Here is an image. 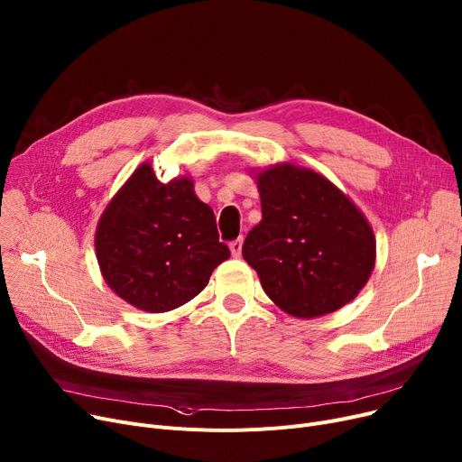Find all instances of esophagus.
I'll return each instance as SVG.
<instances>
[{
    "mask_svg": "<svg viewBox=\"0 0 462 462\" xmlns=\"http://www.w3.org/2000/svg\"><path fill=\"white\" fill-rule=\"evenodd\" d=\"M241 245H244V237H237V239L230 241V251H232V256H239V254H241Z\"/></svg>",
    "mask_w": 462,
    "mask_h": 462,
    "instance_id": "obj_1",
    "label": "esophagus"
}]
</instances>
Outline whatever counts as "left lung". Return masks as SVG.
Instances as JSON below:
<instances>
[{
  "mask_svg": "<svg viewBox=\"0 0 462 462\" xmlns=\"http://www.w3.org/2000/svg\"><path fill=\"white\" fill-rule=\"evenodd\" d=\"M262 221L247 234L245 262L263 292L296 319H317L350 303L367 284L376 241L354 202L329 180L296 164L256 176Z\"/></svg>",
  "mask_w": 462,
  "mask_h": 462,
  "instance_id": "left-lung-1",
  "label": "left lung"
}]
</instances>
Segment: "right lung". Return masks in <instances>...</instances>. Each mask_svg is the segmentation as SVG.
<instances>
[{
    "mask_svg": "<svg viewBox=\"0 0 462 462\" xmlns=\"http://www.w3.org/2000/svg\"><path fill=\"white\" fill-rule=\"evenodd\" d=\"M101 273L114 292L140 310H172L206 288L230 256L218 241L213 209L190 178L157 180L140 164L101 215L95 232Z\"/></svg>",
    "mask_w": 462,
    "mask_h": 462,
    "instance_id": "right-lung-1",
    "label": "right lung"
}]
</instances>
